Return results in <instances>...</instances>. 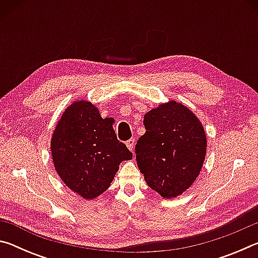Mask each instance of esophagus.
<instances>
[{
  "label": "esophagus",
  "mask_w": 258,
  "mask_h": 258,
  "mask_svg": "<svg viewBox=\"0 0 258 258\" xmlns=\"http://www.w3.org/2000/svg\"><path fill=\"white\" fill-rule=\"evenodd\" d=\"M134 145H135V140L134 139H130V140H127V141H126V146H127V148L131 151H133Z\"/></svg>",
  "instance_id": "1"
}]
</instances>
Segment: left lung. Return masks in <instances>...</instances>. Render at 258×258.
Masks as SVG:
<instances>
[{"mask_svg":"<svg viewBox=\"0 0 258 258\" xmlns=\"http://www.w3.org/2000/svg\"><path fill=\"white\" fill-rule=\"evenodd\" d=\"M146 133L135 145L139 169L163 198H175L192 185L206 156L202 123L185 106L160 104L145 115Z\"/></svg>","mask_w":258,"mask_h":258,"instance_id":"1","label":"left lung"}]
</instances>
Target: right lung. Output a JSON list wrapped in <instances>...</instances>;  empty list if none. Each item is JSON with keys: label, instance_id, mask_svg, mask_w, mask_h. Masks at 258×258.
Returning <instances> with one entry per match:
<instances>
[{"label": "right lung", "instance_id": "1", "mask_svg": "<svg viewBox=\"0 0 258 258\" xmlns=\"http://www.w3.org/2000/svg\"><path fill=\"white\" fill-rule=\"evenodd\" d=\"M113 119H103L92 103L71 104L51 139L54 167L69 189L85 199L106 191L123 160L132 152L119 142L112 127Z\"/></svg>", "mask_w": 258, "mask_h": 258}]
</instances>
